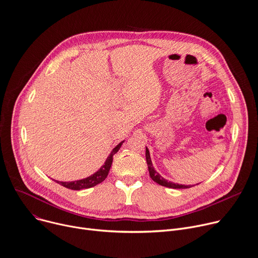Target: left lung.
<instances>
[{"label":"left lung","mask_w":258,"mask_h":258,"mask_svg":"<svg viewBox=\"0 0 258 258\" xmlns=\"http://www.w3.org/2000/svg\"><path fill=\"white\" fill-rule=\"evenodd\" d=\"M146 161H147V166H148V170H149V175L151 177V179L156 182L157 184L161 185V186H166V187H169V188H189V185H181V184H177V183H173V182H170L168 180H166L165 178H162L153 168L152 166V161H151V158H150V154H149V150L148 148L146 147Z\"/></svg>","instance_id":"1"}]
</instances>
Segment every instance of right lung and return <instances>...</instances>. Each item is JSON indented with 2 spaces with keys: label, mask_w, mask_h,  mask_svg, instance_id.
I'll use <instances>...</instances> for the list:
<instances>
[{
  "label": "right lung",
  "mask_w": 258,
  "mask_h": 258,
  "mask_svg": "<svg viewBox=\"0 0 258 258\" xmlns=\"http://www.w3.org/2000/svg\"><path fill=\"white\" fill-rule=\"evenodd\" d=\"M123 142H120L118 145H117L113 150L112 152L110 153V155L108 156V158L106 159L105 163L102 166V168L96 172L93 175L85 178V179H82V180H78V181H73V182H59V181H56L58 184L62 185L63 187H67V188L69 189H73V190H80V189H85V188H90V187H93L98 185L99 183L103 182L107 176H108V173L110 171V168L112 166V161H113V155L118 151L121 147Z\"/></svg>",
  "instance_id": "1"
}]
</instances>
